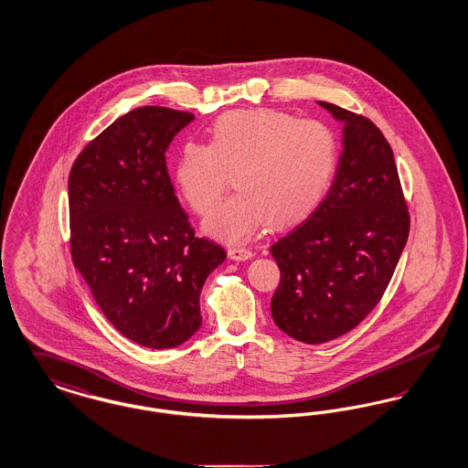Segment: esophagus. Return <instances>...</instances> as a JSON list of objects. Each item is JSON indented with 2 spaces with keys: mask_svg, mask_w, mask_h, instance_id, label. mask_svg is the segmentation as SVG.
<instances>
[{
  "mask_svg": "<svg viewBox=\"0 0 468 468\" xmlns=\"http://www.w3.org/2000/svg\"><path fill=\"white\" fill-rule=\"evenodd\" d=\"M228 256H229V260H233V261H245V260H250V258H252V252H250V249H247V247L237 245V247H229V249H228Z\"/></svg>",
  "mask_w": 468,
  "mask_h": 468,
  "instance_id": "34e87169",
  "label": "esophagus"
}]
</instances>
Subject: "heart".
I'll list each match as a JSON object with an SVG mask.
<instances>
[{
	"label": "heart",
	"instance_id": "obj_1",
	"mask_svg": "<svg viewBox=\"0 0 468 468\" xmlns=\"http://www.w3.org/2000/svg\"><path fill=\"white\" fill-rule=\"evenodd\" d=\"M338 145L328 126L282 112H233L219 117L210 144L186 142L174 178L186 203L207 214L231 176L235 195L221 201L203 229L224 242L250 239L261 224L309 214L332 186Z\"/></svg>",
	"mask_w": 468,
	"mask_h": 468
}]
</instances>
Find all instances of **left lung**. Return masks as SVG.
I'll return each instance as SVG.
<instances>
[{
    "mask_svg": "<svg viewBox=\"0 0 468 468\" xmlns=\"http://www.w3.org/2000/svg\"><path fill=\"white\" fill-rule=\"evenodd\" d=\"M342 128L328 195L271 245L281 270L275 324L303 344L342 336L374 311L409 237V212L393 151L363 115L317 101Z\"/></svg>",
    "mask_w": 468,
    "mask_h": 468,
    "instance_id": "obj_1",
    "label": "left lung"
}]
</instances>
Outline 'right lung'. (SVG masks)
I'll use <instances>...</instances> for the list:
<instances>
[{
	"label": "right lung",
	"mask_w": 468,
	"mask_h": 468,
	"mask_svg": "<svg viewBox=\"0 0 468 468\" xmlns=\"http://www.w3.org/2000/svg\"><path fill=\"white\" fill-rule=\"evenodd\" d=\"M193 119L165 107L128 112L68 178L73 265L115 330L149 349L198 332L201 288L226 260L221 245L195 237L166 170V149Z\"/></svg>",
	"instance_id": "1"
}]
</instances>
